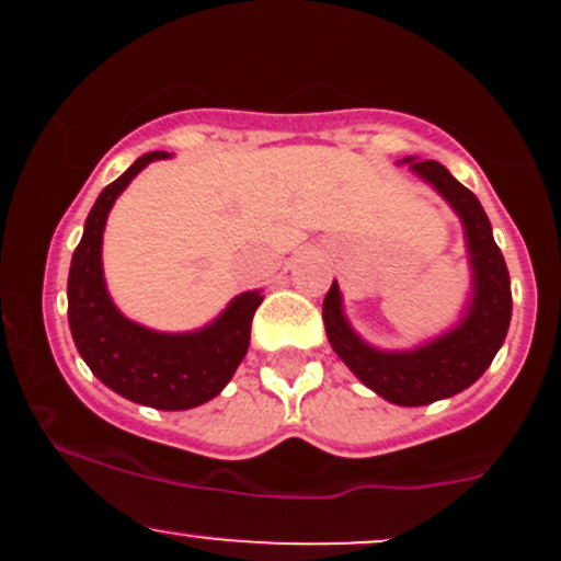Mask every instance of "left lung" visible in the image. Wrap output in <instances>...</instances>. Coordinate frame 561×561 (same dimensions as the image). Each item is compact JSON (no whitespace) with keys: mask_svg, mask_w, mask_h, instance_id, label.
I'll return each instance as SVG.
<instances>
[{"mask_svg":"<svg viewBox=\"0 0 561 561\" xmlns=\"http://www.w3.org/2000/svg\"><path fill=\"white\" fill-rule=\"evenodd\" d=\"M405 163H411V171L420 173L424 182L433 184L454 205L465 224L469 263L474 272V293L465 321L437 337L435 343L416 347V351H375L347 327L343 308H340L337 282H332L327 293L321 317H324V330L334 353L351 366L353 375L362 379L366 388L390 403L424 405L469 388L491 366L512 319V285H508L506 261L493 240L491 221L480 199L435 160L405 158Z\"/></svg>","mask_w":561,"mask_h":561,"instance_id":"1","label":"left lung"}]
</instances>
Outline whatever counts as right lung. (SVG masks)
<instances>
[{
	"mask_svg": "<svg viewBox=\"0 0 561 561\" xmlns=\"http://www.w3.org/2000/svg\"><path fill=\"white\" fill-rule=\"evenodd\" d=\"M169 152H147L96 197L83 224V237L70 261L68 324L73 343L92 375L128 401L163 411H184L210 401L248 353L250 324L261 293H244L205 330L163 334L128 321L113 306L102 279V231L115 197L152 160Z\"/></svg>",
	"mask_w": 561,
	"mask_h": 561,
	"instance_id": "obj_1",
	"label": "right lung"
}]
</instances>
